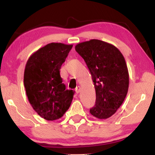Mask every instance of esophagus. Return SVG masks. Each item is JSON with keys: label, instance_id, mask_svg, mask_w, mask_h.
Here are the masks:
<instances>
[{"label": "esophagus", "instance_id": "esophagus-1", "mask_svg": "<svg viewBox=\"0 0 155 155\" xmlns=\"http://www.w3.org/2000/svg\"><path fill=\"white\" fill-rule=\"evenodd\" d=\"M75 91H76V93H77V94H78V93L80 92L81 87H79V86H78V87H77V88L75 89Z\"/></svg>", "mask_w": 155, "mask_h": 155}]
</instances>
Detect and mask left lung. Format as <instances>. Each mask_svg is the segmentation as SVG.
I'll use <instances>...</instances> for the list:
<instances>
[{
	"label": "left lung",
	"instance_id": "1",
	"mask_svg": "<svg viewBox=\"0 0 155 155\" xmlns=\"http://www.w3.org/2000/svg\"><path fill=\"white\" fill-rule=\"evenodd\" d=\"M75 50L87 64L95 87L96 103L90 114L98 119L109 118L128 92L129 75L124 57L115 46L95 39L77 44Z\"/></svg>",
	"mask_w": 155,
	"mask_h": 155
}]
</instances>
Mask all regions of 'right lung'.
<instances>
[{
	"label": "right lung",
	"mask_w": 155,
	"mask_h": 155,
	"mask_svg": "<svg viewBox=\"0 0 155 155\" xmlns=\"http://www.w3.org/2000/svg\"><path fill=\"white\" fill-rule=\"evenodd\" d=\"M73 45L51 43L33 53L27 62L24 85L28 101L48 121L61 118L71 104L74 91L65 90L60 69Z\"/></svg>",
	"instance_id": "right-lung-1"
}]
</instances>
